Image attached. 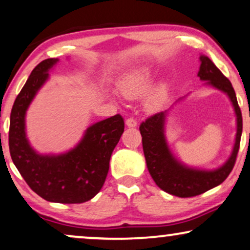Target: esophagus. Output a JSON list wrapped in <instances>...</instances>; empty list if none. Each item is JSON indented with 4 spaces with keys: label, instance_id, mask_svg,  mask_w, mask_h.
Returning <instances> with one entry per match:
<instances>
[{
    "label": "esophagus",
    "instance_id": "34e87169",
    "mask_svg": "<svg viewBox=\"0 0 250 250\" xmlns=\"http://www.w3.org/2000/svg\"><path fill=\"white\" fill-rule=\"evenodd\" d=\"M125 124H126V126H127V127L133 128V127H135V126H137L138 123H137V120L133 119V118H128V119H126Z\"/></svg>",
    "mask_w": 250,
    "mask_h": 250
}]
</instances>
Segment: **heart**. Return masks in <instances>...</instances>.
<instances>
[{"label":"heart","mask_w":250,"mask_h":250,"mask_svg":"<svg viewBox=\"0 0 250 250\" xmlns=\"http://www.w3.org/2000/svg\"><path fill=\"white\" fill-rule=\"evenodd\" d=\"M153 82L154 75L152 70L148 68L135 69L125 76V79L120 83L119 89L123 96L126 98H139L149 91ZM166 100H167V88L165 84H160L147 97L145 106L150 112H154L161 109Z\"/></svg>","instance_id":"heart-1"}]
</instances>
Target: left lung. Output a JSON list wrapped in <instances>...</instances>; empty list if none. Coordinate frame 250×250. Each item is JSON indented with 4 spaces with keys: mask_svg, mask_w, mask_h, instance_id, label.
Returning a JSON list of instances; mask_svg holds the SVG:
<instances>
[{
    "mask_svg": "<svg viewBox=\"0 0 250 250\" xmlns=\"http://www.w3.org/2000/svg\"><path fill=\"white\" fill-rule=\"evenodd\" d=\"M199 63L200 66L197 76L202 81H205L204 85L218 89L227 95L236 117L234 146L229 158L225 161L224 165L215 169L189 167L175 158L169 148L166 138V122L171 107L184 97L175 102L168 110L149 117L140 125L139 128L143 137L145 159L150 176L160 189L182 198L204 193L205 191L213 189L226 180L235 163L242 134V116L232 83L226 76H224V74L206 55L200 54Z\"/></svg>",
    "mask_w": 250,
    "mask_h": 250,
    "instance_id": "left-lung-1",
    "label": "left lung"
}]
</instances>
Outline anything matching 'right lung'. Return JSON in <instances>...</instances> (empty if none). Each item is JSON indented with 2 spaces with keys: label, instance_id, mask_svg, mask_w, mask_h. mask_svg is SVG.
I'll list each match as a JSON object with an SVG mask.
<instances>
[{
  "label": "right lung",
  "instance_id": "1",
  "mask_svg": "<svg viewBox=\"0 0 250 250\" xmlns=\"http://www.w3.org/2000/svg\"><path fill=\"white\" fill-rule=\"evenodd\" d=\"M59 62L42 61L15 101L10 115L9 149L21 177L47 202L79 204L90 200L105 182L111 154L124 132V119L116 115L89 126L72 149L60 154H40L26 137L25 116L37 92Z\"/></svg>",
  "mask_w": 250,
  "mask_h": 250
}]
</instances>
